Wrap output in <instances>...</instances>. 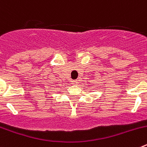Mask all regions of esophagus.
<instances>
[{
    "mask_svg": "<svg viewBox=\"0 0 147 147\" xmlns=\"http://www.w3.org/2000/svg\"><path fill=\"white\" fill-rule=\"evenodd\" d=\"M72 84H74V85H77L78 81H77V80H73Z\"/></svg>",
    "mask_w": 147,
    "mask_h": 147,
    "instance_id": "esophagus-1",
    "label": "esophagus"
}]
</instances>
